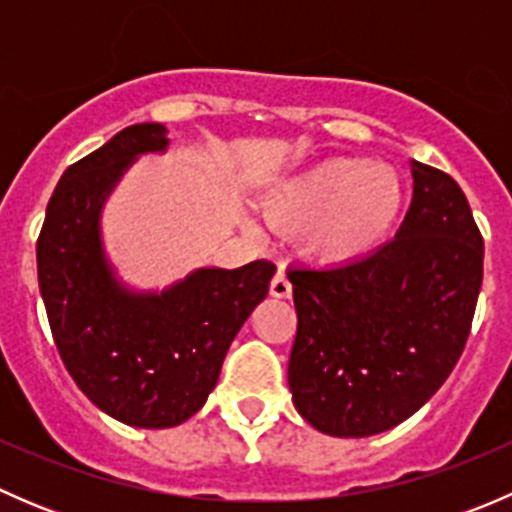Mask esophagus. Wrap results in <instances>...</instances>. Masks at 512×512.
Segmentation results:
<instances>
[{
	"label": "esophagus",
	"mask_w": 512,
	"mask_h": 512,
	"mask_svg": "<svg viewBox=\"0 0 512 512\" xmlns=\"http://www.w3.org/2000/svg\"><path fill=\"white\" fill-rule=\"evenodd\" d=\"M270 294L272 297H277V299H287V297H292V285H289V280H287V275L285 272H277L275 277H272V282H270Z\"/></svg>",
	"instance_id": "1"
}]
</instances>
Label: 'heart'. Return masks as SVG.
I'll list each match as a JSON object with an SVG mask.
<instances>
[{"label": "heart", "mask_w": 512, "mask_h": 512, "mask_svg": "<svg viewBox=\"0 0 512 512\" xmlns=\"http://www.w3.org/2000/svg\"><path fill=\"white\" fill-rule=\"evenodd\" d=\"M404 208L399 175L364 158H329L282 180L267 200L280 225L302 227V247L322 262H352L386 240Z\"/></svg>", "instance_id": "1"}]
</instances>
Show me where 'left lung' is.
Returning <instances> with one entry per match:
<instances>
[{
  "instance_id": "1",
  "label": "left lung",
  "mask_w": 512,
  "mask_h": 512,
  "mask_svg": "<svg viewBox=\"0 0 512 512\" xmlns=\"http://www.w3.org/2000/svg\"><path fill=\"white\" fill-rule=\"evenodd\" d=\"M414 198L391 242L342 267L287 272L297 309L294 409L364 438L414 416L461 359L483 282V237L443 170L411 160Z\"/></svg>"
}]
</instances>
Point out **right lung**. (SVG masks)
<instances>
[{
    "instance_id": "obj_1",
    "label": "right lung",
    "mask_w": 512,
    "mask_h": 512,
    "mask_svg": "<svg viewBox=\"0 0 512 512\" xmlns=\"http://www.w3.org/2000/svg\"><path fill=\"white\" fill-rule=\"evenodd\" d=\"M165 126L136 123L69 165L36 240L39 289L64 366L103 414L136 428H170L198 414L218 384L232 339L267 297L277 267H200L163 292L116 277L101 210L143 153L168 148Z\"/></svg>"
}]
</instances>
